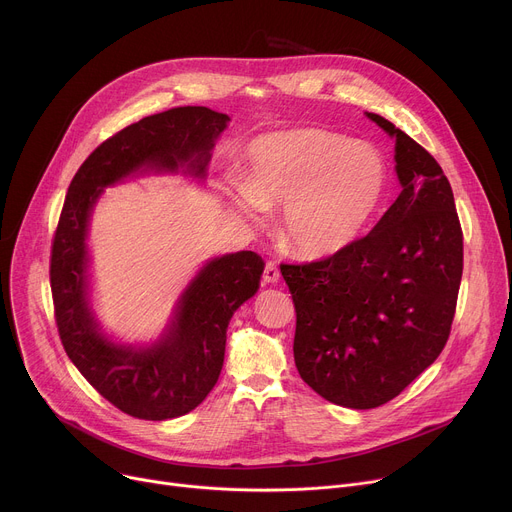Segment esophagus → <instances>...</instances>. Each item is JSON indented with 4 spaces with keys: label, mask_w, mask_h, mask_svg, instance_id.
<instances>
[{
    "label": "esophagus",
    "mask_w": 512,
    "mask_h": 512,
    "mask_svg": "<svg viewBox=\"0 0 512 512\" xmlns=\"http://www.w3.org/2000/svg\"><path fill=\"white\" fill-rule=\"evenodd\" d=\"M279 279V269L273 261L265 263V269H263V283H277Z\"/></svg>",
    "instance_id": "1"
}]
</instances>
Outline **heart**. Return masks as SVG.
I'll return each mask as SVG.
<instances>
[{
    "mask_svg": "<svg viewBox=\"0 0 512 512\" xmlns=\"http://www.w3.org/2000/svg\"><path fill=\"white\" fill-rule=\"evenodd\" d=\"M389 186L385 158L371 143L320 129H281L247 150L241 192L233 204L257 210L283 206L281 235L308 259L332 257L367 231Z\"/></svg>",
    "mask_w": 512,
    "mask_h": 512,
    "instance_id": "1",
    "label": "heart"
}]
</instances>
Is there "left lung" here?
<instances>
[{"instance_id": "1", "label": "left lung", "mask_w": 512, "mask_h": 512, "mask_svg": "<svg viewBox=\"0 0 512 512\" xmlns=\"http://www.w3.org/2000/svg\"><path fill=\"white\" fill-rule=\"evenodd\" d=\"M367 117L395 137L401 194L344 251L281 265L296 306L298 373L350 409L385 405L440 356L464 269L460 218L440 164L385 117Z\"/></svg>"}]
</instances>
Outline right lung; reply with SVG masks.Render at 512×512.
Returning a JSON list of instances; mask_svg holds the SVG:
<instances>
[{
    "instance_id": "1",
    "label": "right lung",
    "mask_w": 512,
    "mask_h": 512,
    "mask_svg": "<svg viewBox=\"0 0 512 512\" xmlns=\"http://www.w3.org/2000/svg\"><path fill=\"white\" fill-rule=\"evenodd\" d=\"M229 115L208 107H176L127 125L83 162L72 178L50 253L54 318L62 346L81 375L123 413L164 421L198 407L218 381L227 328L255 296L263 259L239 251L208 261L182 294L168 332L148 348L107 340L89 308L87 229L103 188L135 172H178L204 178L216 137Z\"/></svg>"
}]
</instances>
